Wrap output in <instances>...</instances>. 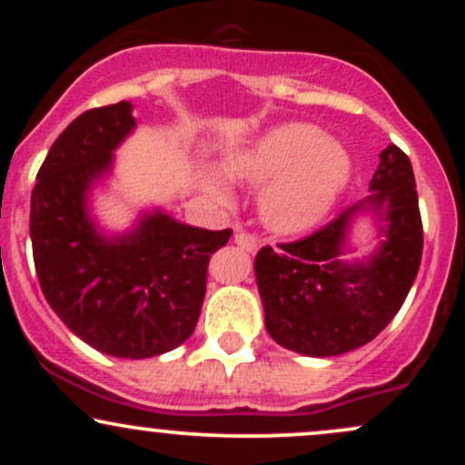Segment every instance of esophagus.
<instances>
[{
	"label": "esophagus",
	"mask_w": 465,
	"mask_h": 465,
	"mask_svg": "<svg viewBox=\"0 0 465 465\" xmlns=\"http://www.w3.org/2000/svg\"><path fill=\"white\" fill-rule=\"evenodd\" d=\"M233 242H236L242 251H247V253H255L260 247L258 238L251 236V233H247V232H242V229H238V232L233 233Z\"/></svg>",
	"instance_id": "1"
}]
</instances>
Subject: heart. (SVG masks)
<instances>
[{
	"label": "heart",
	"mask_w": 465,
	"mask_h": 465,
	"mask_svg": "<svg viewBox=\"0 0 465 465\" xmlns=\"http://www.w3.org/2000/svg\"><path fill=\"white\" fill-rule=\"evenodd\" d=\"M264 185L260 216L280 233H300L322 223L348 188V153L314 124L284 122L244 146L233 148L218 165L205 163L199 183L218 203L233 201L232 180Z\"/></svg>",
	"instance_id": "1"
}]
</instances>
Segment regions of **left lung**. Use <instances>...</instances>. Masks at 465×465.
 Instances as JSON below:
<instances>
[{
	"label": "left lung",
	"instance_id": "left-lung-1",
	"mask_svg": "<svg viewBox=\"0 0 465 465\" xmlns=\"http://www.w3.org/2000/svg\"><path fill=\"white\" fill-rule=\"evenodd\" d=\"M371 229L377 244L361 259L353 232ZM421 260V218L409 157L381 153L370 194L322 232L255 255V282L266 332L282 348L325 359L370 343L407 300Z\"/></svg>",
	"mask_w": 465,
	"mask_h": 465
}]
</instances>
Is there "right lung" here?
<instances>
[{"instance_id": "1", "label": "right lung", "mask_w": 465, "mask_h": 465, "mask_svg": "<svg viewBox=\"0 0 465 465\" xmlns=\"http://www.w3.org/2000/svg\"><path fill=\"white\" fill-rule=\"evenodd\" d=\"M133 104L84 111L52 143L32 190L30 240L47 303L98 351L151 359L194 332L207 262L232 229L210 232L143 207L111 232L94 214V194L115 168V151L135 133Z\"/></svg>"}]
</instances>
